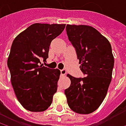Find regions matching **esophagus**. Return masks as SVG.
I'll return each instance as SVG.
<instances>
[{
    "label": "esophagus",
    "instance_id": "obj_1",
    "mask_svg": "<svg viewBox=\"0 0 126 126\" xmlns=\"http://www.w3.org/2000/svg\"><path fill=\"white\" fill-rule=\"evenodd\" d=\"M66 74V70L65 69H62L61 70V77H64Z\"/></svg>",
    "mask_w": 126,
    "mask_h": 126
}]
</instances>
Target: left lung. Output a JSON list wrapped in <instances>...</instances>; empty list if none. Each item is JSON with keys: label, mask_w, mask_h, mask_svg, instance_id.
Returning a JSON list of instances; mask_svg holds the SVG:
<instances>
[{"label": "left lung", "mask_w": 126, "mask_h": 126, "mask_svg": "<svg viewBox=\"0 0 126 126\" xmlns=\"http://www.w3.org/2000/svg\"><path fill=\"white\" fill-rule=\"evenodd\" d=\"M66 33L85 75L76 78L67 74L71 80L70 87L65 90L67 103L77 113H92L103 102L112 80V47L107 38L91 26L67 25Z\"/></svg>", "instance_id": "8db88e82"}]
</instances>
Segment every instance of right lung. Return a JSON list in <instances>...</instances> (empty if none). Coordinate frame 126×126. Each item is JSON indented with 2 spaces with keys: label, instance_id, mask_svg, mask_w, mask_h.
I'll return each instance as SVG.
<instances>
[{
  "label": "right lung",
  "instance_id": "obj_1",
  "mask_svg": "<svg viewBox=\"0 0 126 126\" xmlns=\"http://www.w3.org/2000/svg\"><path fill=\"white\" fill-rule=\"evenodd\" d=\"M65 24L35 23L13 41L7 64L16 98L31 112H44L52 102L60 78L59 69L41 64L48 58L51 41L63 31Z\"/></svg>",
  "mask_w": 126,
  "mask_h": 126
}]
</instances>
